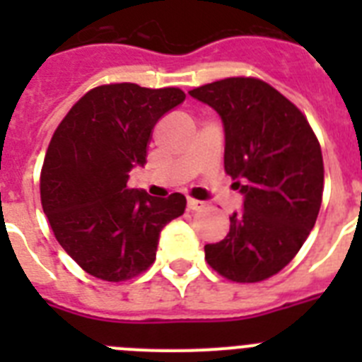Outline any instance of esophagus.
Returning <instances> with one entry per match:
<instances>
[{
	"label": "esophagus",
	"instance_id": "obj_1",
	"mask_svg": "<svg viewBox=\"0 0 362 362\" xmlns=\"http://www.w3.org/2000/svg\"><path fill=\"white\" fill-rule=\"evenodd\" d=\"M187 206H188V210H201V209H204V203L199 199H194V197H188Z\"/></svg>",
	"mask_w": 362,
	"mask_h": 362
}]
</instances>
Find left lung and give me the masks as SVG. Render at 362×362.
Here are the masks:
<instances>
[{"label":"left lung","instance_id":"8db88e82","mask_svg":"<svg viewBox=\"0 0 362 362\" xmlns=\"http://www.w3.org/2000/svg\"><path fill=\"white\" fill-rule=\"evenodd\" d=\"M225 124V172L245 194L230 232L204 246L214 270L235 283H259L292 261L312 232L322 201L319 139L290 99L257 78H226L190 90Z\"/></svg>","mask_w":362,"mask_h":362}]
</instances>
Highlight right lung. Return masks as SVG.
Wrapping results in <instances>:
<instances>
[{
	"instance_id": "right-lung-1",
	"label": "right lung",
	"mask_w": 362,
	"mask_h": 362,
	"mask_svg": "<svg viewBox=\"0 0 362 362\" xmlns=\"http://www.w3.org/2000/svg\"><path fill=\"white\" fill-rule=\"evenodd\" d=\"M183 101L177 86L110 83L86 92L57 124L41 166V206L86 274L110 283L137 277L156 261L163 226L185 214L183 194L129 188L158 119Z\"/></svg>"
}]
</instances>
